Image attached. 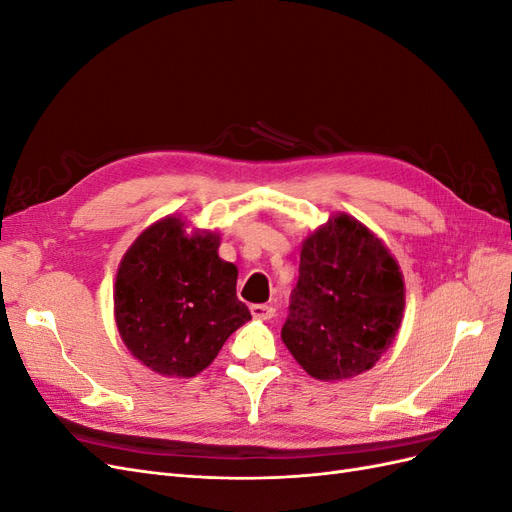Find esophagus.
Returning a JSON list of instances; mask_svg holds the SVG:
<instances>
[{
  "mask_svg": "<svg viewBox=\"0 0 512 512\" xmlns=\"http://www.w3.org/2000/svg\"><path fill=\"white\" fill-rule=\"evenodd\" d=\"M252 316L258 318V320H269L275 316V307L273 305H267V303H258V305H252Z\"/></svg>",
  "mask_w": 512,
  "mask_h": 512,
  "instance_id": "esophagus-1",
  "label": "esophagus"
}]
</instances>
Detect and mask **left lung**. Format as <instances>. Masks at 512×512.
<instances>
[{
  "label": "left lung",
  "mask_w": 512,
  "mask_h": 512,
  "mask_svg": "<svg viewBox=\"0 0 512 512\" xmlns=\"http://www.w3.org/2000/svg\"><path fill=\"white\" fill-rule=\"evenodd\" d=\"M404 307L397 260L365 224L337 213L303 241L282 342L312 378H354L389 350Z\"/></svg>",
  "instance_id": "obj_1"
}]
</instances>
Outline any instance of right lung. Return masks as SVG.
I'll use <instances>...</instances> for the list:
<instances>
[{"label":"right lung","instance_id":"1","mask_svg":"<svg viewBox=\"0 0 512 512\" xmlns=\"http://www.w3.org/2000/svg\"><path fill=\"white\" fill-rule=\"evenodd\" d=\"M220 235L185 232L177 215L151 224L123 254L115 282L117 331L132 356L168 378H192L252 318L237 299V267Z\"/></svg>","mask_w":512,"mask_h":512}]
</instances>
